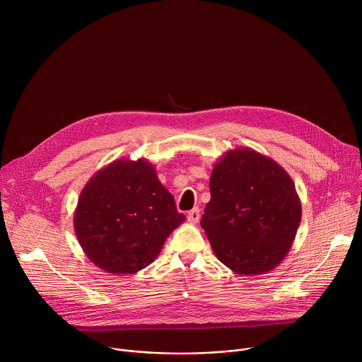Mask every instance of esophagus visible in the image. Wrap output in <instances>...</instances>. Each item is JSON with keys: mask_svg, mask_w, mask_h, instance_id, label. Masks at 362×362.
<instances>
[{"mask_svg": "<svg viewBox=\"0 0 362 362\" xmlns=\"http://www.w3.org/2000/svg\"><path fill=\"white\" fill-rule=\"evenodd\" d=\"M199 219H200V211H199L197 208H194V209H192V211L187 212V221H189L190 223H197Z\"/></svg>", "mask_w": 362, "mask_h": 362, "instance_id": "esophagus-1", "label": "esophagus"}]
</instances>
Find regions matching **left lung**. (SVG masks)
<instances>
[{"instance_id": "1", "label": "left lung", "mask_w": 362, "mask_h": 362, "mask_svg": "<svg viewBox=\"0 0 362 362\" xmlns=\"http://www.w3.org/2000/svg\"><path fill=\"white\" fill-rule=\"evenodd\" d=\"M200 225L218 259L239 275H261L288 255L300 223L291 176L271 158L242 147L214 166Z\"/></svg>"}]
</instances>
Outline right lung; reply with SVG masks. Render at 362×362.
I'll use <instances>...</instances> for the list:
<instances>
[{"instance_id": "add662e5", "label": "right lung", "mask_w": 362, "mask_h": 362, "mask_svg": "<svg viewBox=\"0 0 362 362\" xmlns=\"http://www.w3.org/2000/svg\"><path fill=\"white\" fill-rule=\"evenodd\" d=\"M183 222L172 193L144 159H119L98 170L83 187L74 212L84 253L116 275L148 267Z\"/></svg>"}]
</instances>
